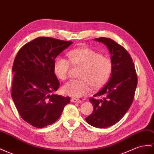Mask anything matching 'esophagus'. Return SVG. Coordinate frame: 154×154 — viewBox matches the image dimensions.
<instances>
[{"label":"esophagus","instance_id":"1","mask_svg":"<svg viewBox=\"0 0 154 154\" xmlns=\"http://www.w3.org/2000/svg\"><path fill=\"white\" fill-rule=\"evenodd\" d=\"M71 102H76V103H80L81 102V100H79L78 98H71Z\"/></svg>","mask_w":154,"mask_h":154}]
</instances>
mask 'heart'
Segmentation results:
<instances>
[{
    "instance_id": "1",
    "label": "heart",
    "mask_w": 154,
    "mask_h": 154,
    "mask_svg": "<svg viewBox=\"0 0 154 154\" xmlns=\"http://www.w3.org/2000/svg\"><path fill=\"white\" fill-rule=\"evenodd\" d=\"M69 61L65 57H57L54 64L56 75L61 80L68 77L70 63L74 67H82L79 78L70 80L63 85V92L70 97L80 98L87 93L90 86L98 88L109 80L113 71V62L110 57L102 56L88 47H81L68 52Z\"/></svg>"
}]
</instances>
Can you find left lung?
Listing matches in <instances>:
<instances>
[{
	"instance_id": "obj_1",
	"label": "left lung",
	"mask_w": 154,
	"mask_h": 154,
	"mask_svg": "<svg viewBox=\"0 0 154 154\" xmlns=\"http://www.w3.org/2000/svg\"><path fill=\"white\" fill-rule=\"evenodd\" d=\"M94 40L106 45L114 68L109 82L89 99L94 109L85 120L94 127L104 128L118 122L130 109L137 76L132 58L123 47L110 38L99 37ZM98 96L103 98H95Z\"/></svg>"
}]
</instances>
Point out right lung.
I'll list each match as a JSON object with an SVG mask.
<instances>
[{"instance_id": "obj_1", "label": "right lung", "mask_w": 154, "mask_h": 154, "mask_svg": "<svg viewBox=\"0 0 154 154\" xmlns=\"http://www.w3.org/2000/svg\"><path fill=\"white\" fill-rule=\"evenodd\" d=\"M72 43L39 37L24 45L15 58L11 97L20 117L34 127L55 122L70 102V97L50 94L60 85L54 70L55 58Z\"/></svg>"}]
</instances>
